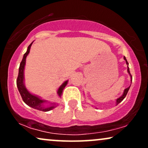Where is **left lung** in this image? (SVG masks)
<instances>
[{
	"label": "left lung",
	"instance_id": "8db88e82",
	"mask_svg": "<svg viewBox=\"0 0 148 148\" xmlns=\"http://www.w3.org/2000/svg\"><path fill=\"white\" fill-rule=\"evenodd\" d=\"M124 59H125V60H126V63H127V64H129L128 62H127V59H126V58H125V56H124ZM127 71H128V73H129V74H130L131 79H132V80H131V81H132V75H131V74H130V69H129V67H127ZM130 86H129L128 88H126V89H125V90H124V93H123V95H122L121 97H119L118 99H117V100H116V104H117V105H118L119 103H120V102H121V101H123V100L124 99H125V97H126V95H127V92H128L129 90H130Z\"/></svg>",
	"mask_w": 148,
	"mask_h": 148
}]
</instances>
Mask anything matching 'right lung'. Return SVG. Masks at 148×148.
Returning a JSON list of instances; mask_svg holds the SVG:
<instances>
[{"label":"right lung","mask_w":148,"mask_h":148,"mask_svg":"<svg viewBox=\"0 0 148 148\" xmlns=\"http://www.w3.org/2000/svg\"><path fill=\"white\" fill-rule=\"evenodd\" d=\"M32 42L30 45L28 46V49H27V51L25 53L24 55H23V59H22L21 63H20L19 69H18V74L17 79H16V86H17L18 92H19L20 95H21L22 99L24 102L26 103L28 106H29L32 108H35V109L39 110V111H49L52 110L53 108H55L56 106V105H55V103H51L50 106H46L44 105V103L45 102V100H42L39 98L38 97L33 95L30 94L29 92L28 91V90L26 89L25 87L24 83V76H23V72H24V67L25 64V59H26L27 56L28 55L30 52V47H31ZM68 81H66L60 86V87L58 88V95L59 97H61L62 94V91L64 87L66 86V85L67 84Z\"/></svg>","instance_id":"1"}]
</instances>
